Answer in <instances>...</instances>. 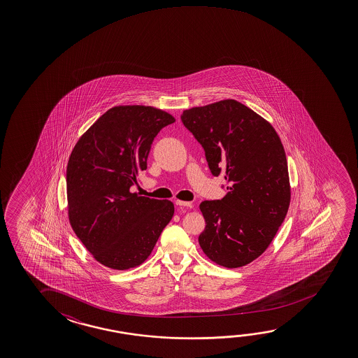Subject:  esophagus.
<instances>
[{"label": "esophagus", "instance_id": "esophagus-1", "mask_svg": "<svg viewBox=\"0 0 358 358\" xmlns=\"http://www.w3.org/2000/svg\"><path fill=\"white\" fill-rule=\"evenodd\" d=\"M175 203H176V206H178V207H186V208H192V203H191V202H183V201H178V199H177Z\"/></svg>", "mask_w": 358, "mask_h": 358}]
</instances>
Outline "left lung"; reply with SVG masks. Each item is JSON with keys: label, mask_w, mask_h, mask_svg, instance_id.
I'll return each instance as SVG.
<instances>
[{"label": "left lung", "mask_w": 358, "mask_h": 358, "mask_svg": "<svg viewBox=\"0 0 358 358\" xmlns=\"http://www.w3.org/2000/svg\"><path fill=\"white\" fill-rule=\"evenodd\" d=\"M181 120L203 148L212 175H224L229 191L199 205L206 221L199 246L216 264L242 267L266 251L287 215L291 192L281 140L270 123L235 100L186 110Z\"/></svg>", "instance_id": "1"}]
</instances>
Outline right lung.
Here are the masks:
<instances>
[{
	"label": "right lung",
	"instance_id": "right-lung-1",
	"mask_svg": "<svg viewBox=\"0 0 358 358\" xmlns=\"http://www.w3.org/2000/svg\"><path fill=\"white\" fill-rule=\"evenodd\" d=\"M176 121L148 106H118L78 140L67 171L72 229L100 264L113 270L141 264L173 216L167 199L131 194L159 131Z\"/></svg>",
	"mask_w": 358,
	"mask_h": 358
}]
</instances>
